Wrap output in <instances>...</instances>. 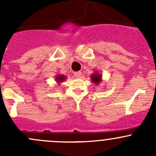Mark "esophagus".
I'll use <instances>...</instances> for the list:
<instances>
[{
  "instance_id": "34e87169",
  "label": "esophagus",
  "mask_w": 156,
  "mask_h": 156,
  "mask_svg": "<svg viewBox=\"0 0 156 156\" xmlns=\"http://www.w3.org/2000/svg\"><path fill=\"white\" fill-rule=\"evenodd\" d=\"M81 75V72H74V76L75 77V78H80Z\"/></svg>"
}]
</instances>
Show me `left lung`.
Returning <instances> with one entry per match:
<instances>
[{
    "instance_id": "8db88e82",
    "label": "left lung",
    "mask_w": 156,
    "mask_h": 156,
    "mask_svg": "<svg viewBox=\"0 0 156 156\" xmlns=\"http://www.w3.org/2000/svg\"><path fill=\"white\" fill-rule=\"evenodd\" d=\"M91 81L94 84H99L102 81V75L99 73L98 72H95L94 74H92L90 76Z\"/></svg>"
}]
</instances>
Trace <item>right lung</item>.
<instances>
[{"label": "right lung", "mask_w": 156, "mask_h": 156, "mask_svg": "<svg viewBox=\"0 0 156 156\" xmlns=\"http://www.w3.org/2000/svg\"><path fill=\"white\" fill-rule=\"evenodd\" d=\"M66 77L63 75H57L56 77H55V79H56V81L58 83V84H60V83L63 82V81H65Z\"/></svg>", "instance_id": "1"}]
</instances>
